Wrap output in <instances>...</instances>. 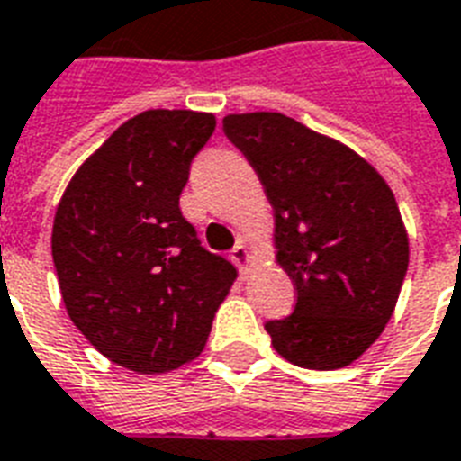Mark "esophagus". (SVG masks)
Returning <instances> with one entry per match:
<instances>
[{
  "label": "esophagus",
  "mask_w": 461,
  "mask_h": 461,
  "mask_svg": "<svg viewBox=\"0 0 461 461\" xmlns=\"http://www.w3.org/2000/svg\"><path fill=\"white\" fill-rule=\"evenodd\" d=\"M230 257H233V262L238 264V269H240L242 274H248L249 264H252V252H249L248 240H245V238H240V240H238V245L233 248V255Z\"/></svg>",
  "instance_id": "esophagus-1"
}]
</instances>
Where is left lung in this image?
<instances>
[{
  "mask_svg": "<svg viewBox=\"0 0 461 461\" xmlns=\"http://www.w3.org/2000/svg\"><path fill=\"white\" fill-rule=\"evenodd\" d=\"M223 131L262 182L274 209L276 262L295 310L264 324L294 366L337 370L375 344L409 267L397 199L366 158L281 113L223 117Z\"/></svg>",
  "mask_w": 461,
  "mask_h": 461,
  "instance_id": "left-lung-1",
  "label": "left lung"
}]
</instances>
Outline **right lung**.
Returning a JSON list of instances; mask_svg holds the SVG:
<instances>
[{
    "label": "right lung",
    "instance_id": "obj_1",
    "mask_svg": "<svg viewBox=\"0 0 461 461\" xmlns=\"http://www.w3.org/2000/svg\"><path fill=\"white\" fill-rule=\"evenodd\" d=\"M213 130L212 113L146 110L81 163L57 204L52 259L67 315L139 375L197 358L238 276L180 212Z\"/></svg>",
    "mask_w": 461,
    "mask_h": 461
}]
</instances>
